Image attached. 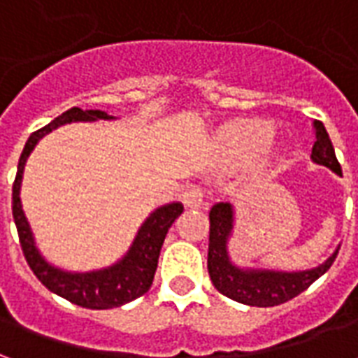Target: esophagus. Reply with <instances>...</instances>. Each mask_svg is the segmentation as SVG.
<instances>
[{
	"label": "esophagus",
	"instance_id": "1",
	"mask_svg": "<svg viewBox=\"0 0 358 358\" xmlns=\"http://www.w3.org/2000/svg\"><path fill=\"white\" fill-rule=\"evenodd\" d=\"M203 189L199 186H187L184 192V203H186L189 209H197L203 205Z\"/></svg>",
	"mask_w": 358,
	"mask_h": 358
}]
</instances>
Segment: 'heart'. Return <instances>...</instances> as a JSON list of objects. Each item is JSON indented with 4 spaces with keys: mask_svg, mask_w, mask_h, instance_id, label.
<instances>
[{
    "mask_svg": "<svg viewBox=\"0 0 358 358\" xmlns=\"http://www.w3.org/2000/svg\"><path fill=\"white\" fill-rule=\"evenodd\" d=\"M220 148L234 163H251L274 140V126L266 120L243 118L226 124L220 132Z\"/></svg>",
    "mask_w": 358,
    "mask_h": 358,
    "instance_id": "heart-1",
    "label": "heart"
}]
</instances>
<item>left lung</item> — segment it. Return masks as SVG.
Masks as SVG:
<instances>
[{
  "instance_id": "left-lung-1",
  "label": "left lung",
  "mask_w": 358,
  "mask_h": 358,
  "mask_svg": "<svg viewBox=\"0 0 358 358\" xmlns=\"http://www.w3.org/2000/svg\"><path fill=\"white\" fill-rule=\"evenodd\" d=\"M315 143L310 159L316 164H324L336 174H341V164L331 145L330 136L320 120L313 122ZM209 257L207 268L213 285L230 299L251 305V307H274L297 297L307 289L315 280L330 268L338 257L339 248L316 268L301 272H278L263 268H240L230 261L228 255V238L234 228V207L230 203H217L209 213Z\"/></svg>"
}]
</instances>
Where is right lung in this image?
Returning <instances> with one entry per match:
<instances>
[{
	"label": "right lung",
	"mask_w": 358,
	"mask_h": 358,
	"mask_svg": "<svg viewBox=\"0 0 358 358\" xmlns=\"http://www.w3.org/2000/svg\"><path fill=\"white\" fill-rule=\"evenodd\" d=\"M99 118L110 120L115 117L107 115L105 110H82L78 107H73L65 110L63 115H59L55 120H51L48 126L32 134L20 153L17 176L13 184V218L17 224L20 248H22L28 266L50 292L57 293L59 297L71 301L78 307L97 308V310L120 307L148 292L155 278L157 263H159L166 232L184 210L182 203H169L153 210L138 230V236L134 240L132 248L128 249V253L118 263L107 268L92 270V272H66L50 264L40 255L19 197L22 171H24L28 155L32 153L36 143L42 140L45 134H50L59 126L69 124V122H94Z\"/></svg>",
	"instance_id": "add662e5"
}]
</instances>
